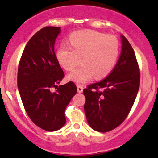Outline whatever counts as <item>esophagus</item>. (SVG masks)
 Instances as JSON below:
<instances>
[{
    "mask_svg": "<svg viewBox=\"0 0 158 158\" xmlns=\"http://www.w3.org/2000/svg\"><path fill=\"white\" fill-rule=\"evenodd\" d=\"M83 91V86L82 85H77V92L79 93H82Z\"/></svg>",
    "mask_w": 158,
    "mask_h": 158,
    "instance_id": "1",
    "label": "esophagus"
}]
</instances>
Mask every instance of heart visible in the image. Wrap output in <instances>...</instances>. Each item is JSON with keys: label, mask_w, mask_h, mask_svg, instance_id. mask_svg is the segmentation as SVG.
<instances>
[{"label": "heart", "mask_w": 158, "mask_h": 158, "mask_svg": "<svg viewBox=\"0 0 158 158\" xmlns=\"http://www.w3.org/2000/svg\"><path fill=\"white\" fill-rule=\"evenodd\" d=\"M120 53V44L115 36L95 30H82L72 33L69 46L62 44L56 52L60 66L72 71L81 62L82 65L68 76L76 83H85L93 79H104L112 72Z\"/></svg>", "instance_id": "heart-1"}]
</instances>
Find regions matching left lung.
I'll list each match as a JSON object with an SVG mask.
<instances>
[{
    "label": "left lung",
    "mask_w": 158,
    "mask_h": 158,
    "mask_svg": "<svg viewBox=\"0 0 158 158\" xmlns=\"http://www.w3.org/2000/svg\"><path fill=\"white\" fill-rule=\"evenodd\" d=\"M121 38L122 52L112 72L83 90L88 123L99 132L110 131L125 120L139 89L140 69L135 51L123 35Z\"/></svg>",
    "instance_id": "obj_1"
}]
</instances>
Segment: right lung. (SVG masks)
Returning a JSON list of instances; mask_svg holds the SVG:
<instances>
[{
    "mask_svg": "<svg viewBox=\"0 0 158 158\" xmlns=\"http://www.w3.org/2000/svg\"><path fill=\"white\" fill-rule=\"evenodd\" d=\"M60 31V27H46L36 32L23 49L17 73V87L27 114L48 131L65 125V110L77 92L73 82L56 85L65 76L54 51ZM52 88L57 89L52 92Z\"/></svg>",
    "mask_w": 158,
    "mask_h": 158,
    "instance_id": "right-lung-1",
    "label": "right lung"
}]
</instances>
